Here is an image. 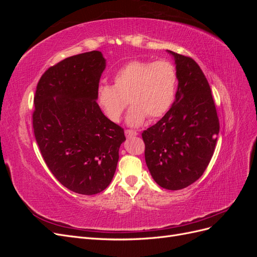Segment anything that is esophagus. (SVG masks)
Segmentation results:
<instances>
[{
	"mask_svg": "<svg viewBox=\"0 0 257 257\" xmlns=\"http://www.w3.org/2000/svg\"><path fill=\"white\" fill-rule=\"evenodd\" d=\"M138 135V133H136L135 131H132V130H126L125 131V136H126V138H132V137H135V136H137Z\"/></svg>",
	"mask_w": 257,
	"mask_h": 257,
	"instance_id": "esophagus-1",
	"label": "esophagus"
}]
</instances>
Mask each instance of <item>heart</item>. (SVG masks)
<instances>
[{"label": "heart", "instance_id": "obj_1", "mask_svg": "<svg viewBox=\"0 0 257 257\" xmlns=\"http://www.w3.org/2000/svg\"><path fill=\"white\" fill-rule=\"evenodd\" d=\"M177 87V69L168 60H135L113 76V85L100 84L96 102L108 119L120 121L128 99L133 105L126 115L130 126L142 125L148 115L165 114L172 106Z\"/></svg>", "mask_w": 257, "mask_h": 257}]
</instances>
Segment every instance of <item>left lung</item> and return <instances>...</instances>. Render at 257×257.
<instances>
[{
  "mask_svg": "<svg viewBox=\"0 0 257 257\" xmlns=\"http://www.w3.org/2000/svg\"><path fill=\"white\" fill-rule=\"evenodd\" d=\"M175 60L178 88L165 115L142 134L148 169L166 190H182L201 177L219 135L211 89L198 64L167 50Z\"/></svg>",
  "mask_w": 257,
  "mask_h": 257,
  "instance_id": "left-lung-1",
  "label": "left lung"
}]
</instances>
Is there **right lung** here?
Wrapping results in <instances>:
<instances>
[{
	"label": "right lung",
	"instance_id": "obj_1",
	"mask_svg": "<svg viewBox=\"0 0 257 257\" xmlns=\"http://www.w3.org/2000/svg\"><path fill=\"white\" fill-rule=\"evenodd\" d=\"M105 68L100 51L66 58L44 73L34 96L33 128L44 161L61 184L82 195L109 185L125 141L96 102Z\"/></svg>",
	"mask_w": 257,
	"mask_h": 257
}]
</instances>
